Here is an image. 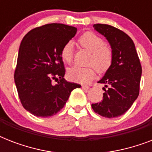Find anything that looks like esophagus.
<instances>
[{
  "mask_svg": "<svg viewBox=\"0 0 152 152\" xmlns=\"http://www.w3.org/2000/svg\"><path fill=\"white\" fill-rule=\"evenodd\" d=\"M82 88L84 89V90H88V89H89V87H88V85H84V84H83V85H82Z\"/></svg>",
  "mask_w": 152,
  "mask_h": 152,
  "instance_id": "34e87169",
  "label": "esophagus"
}]
</instances>
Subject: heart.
<instances>
[{
	"label": "heart",
	"mask_w": 152,
	"mask_h": 152,
	"mask_svg": "<svg viewBox=\"0 0 152 152\" xmlns=\"http://www.w3.org/2000/svg\"><path fill=\"white\" fill-rule=\"evenodd\" d=\"M80 45L91 53L88 63L94 64L99 72H103L108 69L112 61V51L105 45L103 39L97 34L87 32L80 39ZM63 61L70 63L73 57V42H67L61 53ZM95 69L93 66L81 67L74 65L68 70V76L72 81L78 83H88L94 78Z\"/></svg>",
	"instance_id": "heart-1"
}]
</instances>
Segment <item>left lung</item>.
<instances>
[{"mask_svg":"<svg viewBox=\"0 0 152 152\" xmlns=\"http://www.w3.org/2000/svg\"><path fill=\"white\" fill-rule=\"evenodd\" d=\"M112 51V61L98 83L104 84L103 99L91 104L93 110L105 118H117L132 106L139 95L142 68L132 39L122 31L107 24H94Z\"/></svg>","mask_w":152,"mask_h":152,"instance_id":"obj_1","label":"left lung"}]
</instances>
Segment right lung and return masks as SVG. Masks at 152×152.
I'll use <instances>...</instances> for the list:
<instances>
[{
  "instance_id": "1",
  "label": "right lung",
  "mask_w": 152,
  "mask_h": 152,
  "mask_svg": "<svg viewBox=\"0 0 152 152\" xmlns=\"http://www.w3.org/2000/svg\"><path fill=\"white\" fill-rule=\"evenodd\" d=\"M77 28L50 23L27 33L20 43L14 80L26 110L47 118L61 110L71 91L80 88L64 78L62 48L76 34ZM53 79L58 81L53 85Z\"/></svg>"
}]
</instances>
